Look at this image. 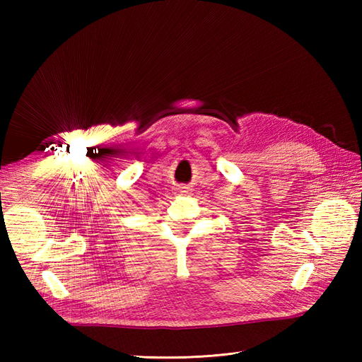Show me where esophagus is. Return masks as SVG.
I'll return each mask as SVG.
<instances>
[{
	"label": "esophagus",
	"instance_id": "1",
	"mask_svg": "<svg viewBox=\"0 0 362 362\" xmlns=\"http://www.w3.org/2000/svg\"><path fill=\"white\" fill-rule=\"evenodd\" d=\"M179 193H187V189L183 188V187H180V188H179Z\"/></svg>",
	"mask_w": 362,
	"mask_h": 362
}]
</instances>
